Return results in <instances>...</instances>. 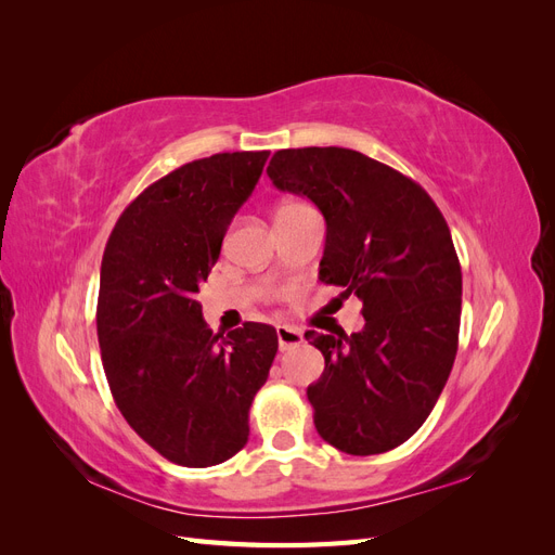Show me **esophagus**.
<instances>
[{"label": "esophagus", "mask_w": 555, "mask_h": 555, "mask_svg": "<svg viewBox=\"0 0 555 555\" xmlns=\"http://www.w3.org/2000/svg\"><path fill=\"white\" fill-rule=\"evenodd\" d=\"M278 343H280V351H287L304 343V333L292 326H278Z\"/></svg>", "instance_id": "1"}]
</instances>
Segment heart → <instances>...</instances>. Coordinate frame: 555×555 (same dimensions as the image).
Masks as SVG:
<instances>
[{
    "mask_svg": "<svg viewBox=\"0 0 555 555\" xmlns=\"http://www.w3.org/2000/svg\"><path fill=\"white\" fill-rule=\"evenodd\" d=\"M289 206H296V204H289ZM289 206H284V208H289Z\"/></svg>",
    "mask_w": 555,
    "mask_h": 555,
    "instance_id": "b5f03b06",
    "label": "heart"
}]
</instances>
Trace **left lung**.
Instances as JSON below:
<instances>
[{
    "instance_id": "obj_1",
    "label": "left lung",
    "mask_w": 555,
    "mask_h": 555,
    "mask_svg": "<svg viewBox=\"0 0 555 555\" xmlns=\"http://www.w3.org/2000/svg\"><path fill=\"white\" fill-rule=\"evenodd\" d=\"M266 173L322 210L319 280L363 304L359 333H306L326 363L308 386L314 428L351 456L391 451L422 428L456 359L463 275L444 217L422 184L357 150H278Z\"/></svg>"
}]
</instances>
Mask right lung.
<instances>
[{
    "label": "right lung",
    "instance_id": "1",
    "mask_svg": "<svg viewBox=\"0 0 555 555\" xmlns=\"http://www.w3.org/2000/svg\"><path fill=\"white\" fill-rule=\"evenodd\" d=\"M268 155L180 166L131 201L104 249L96 335L115 405L184 467L224 463L247 444L251 400L278 354L273 326L245 322L222 338L194 300Z\"/></svg>",
    "mask_w": 555,
    "mask_h": 555
}]
</instances>
